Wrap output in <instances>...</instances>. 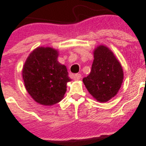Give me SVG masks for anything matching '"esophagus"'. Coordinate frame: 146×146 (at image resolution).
I'll return each instance as SVG.
<instances>
[{"label":"esophagus","instance_id":"34e87169","mask_svg":"<svg viewBox=\"0 0 146 146\" xmlns=\"http://www.w3.org/2000/svg\"><path fill=\"white\" fill-rule=\"evenodd\" d=\"M73 77H74V79H75V80H79V79H81V77H82V75L79 74V73H76V74H75V75L73 76Z\"/></svg>","mask_w":146,"mask_h":146}]
</instances>
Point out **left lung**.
<instances>
[{
	"label": "left lung",
	"instance_id": "obj_1",
	"mask_svg": "<svg viewBox=\"0 0 146 146\" xmlns=\"http://www.w3.org/2000/svg\"><path fill=\"white\" fill-rule=\"evenodd\" d=\"M123 70L118 60L107 46H99L94 50L91 72L83 82L92 96L105 102L116 96L122 85Z\"/></svg>",
	"mask_w": 146,
	"mask_h": 146
}]
</instances>
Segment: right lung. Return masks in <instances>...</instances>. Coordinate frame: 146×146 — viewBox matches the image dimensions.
<instances>
[{
	"mask_svg": "<svg viewBox=\"0 0 146 146\" xmlns=\"http://www.w3.org/2000/svg\"><path fill=\"white\" fill-rule=\"evenodd\" d=\"M57 50L38 47L28 56L22 71L25 88L38 103L52 105L59 102L71 80L66 67L57 61Z\"/></svg>",
	"mask_w": 146,
	"mask_h": 146,
	"instance_id": "add662e5",
	"label": "right lung"
}]
</instances>
